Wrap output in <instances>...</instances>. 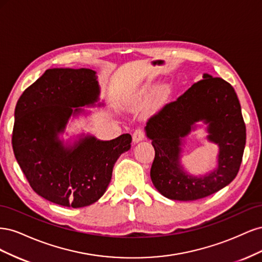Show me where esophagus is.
<instances>
[{
  "instance_id": "34e87169",
  "label": "esophagus",
  "mask_w": 262,
  "mask_h": 262,
  "mask_svg": "<svg viewBox=\"0 0 262 262\" xmlns=\"http://www.w3.org/2000/svg\"><path fill=\"white\" fill-rule=\"evenodd\" d=\"M132 139L134 143H139L140 141L144 139V131L142 129H137L132 134Z\"/></svg>"
}]
</instances>
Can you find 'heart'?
Here are the masks:
<instances>
[{"instance_id": "b5f03b06", "label": "heart", "mask_w": 262, "mask_h": 262, "mask_svg": "<svg viewBox=\"0 0 262 262\" xmlns=\"http://www.w3.org/2000/svg\"><path fill=\"white\" fill-rule=\"evenodd\" d=\"M169 93H170L169 87L166 86V85L161 86L160 89L156 91L155 98H154V106H155V108L162 106L164 102L168 99ZM147 98H148V95H146V96L144 97V99H147Z\"/></svg>"}]
</instances>
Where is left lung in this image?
Returning a JSON list of instances; mask_svg holds the SVG:
<instances>
[{
    "mask_svg": "<svg viewBox=\"0 0 262 262\" xmlns=\"http://www.w3.org/2000/svg\"><path fill=\"white\" fill-rule=\"evenodd\" d=\"M198 121L208 123V139L220 148L218 168L203 178L188 176L179 162L181 139ZM145 131L155 149L150 179L168 199L192 201L208 196L231 184L239 170L246 125L235 90L223 78L203 74V80L150 117Z\"/></svg>",
    "mask_w": 262,
    "mask_h": 262,
    "instance_id": "left-lung-1",
    "label": "left lung"
}]
</instances>
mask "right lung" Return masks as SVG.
<instances>
[{
    "mask_svg": "<svg viewBox=\"0 0 262 262\" xmlns=\"http://www.w3.org/2000/svg\"><path fill=\"white\" fill-rule=\"evenodd\" d=\"M96 72L49 69L24 91L15 108L12 145L34 191L62 207L83 208L105 193L116 161L131 147L129 133L110 141L87 136L64 146L69 118L98 100ZM76 109L74 110V108Z\"/></svg>",
    "mask_w": 262,
    "mask_h": 262,
    "instance_id": "1",
    "label": "right lung"
}]
</instances>
